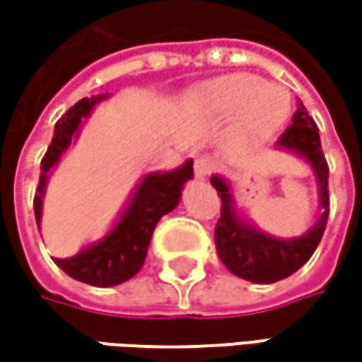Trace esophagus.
Segmentation results:
<instances>
[{"mask_svg":"<svg viewBox=\"0 0 362 362\" xmlns=\"http://www.w3.org/2000/svg\"><path fill=\"white\" fill-rule=\"evenodd\" d=\"M217 169V163L209 155H199L197 159H195V173L197 177H207V175H211Z\"/></svg>","mask_w":362,"mask_h":362,"instance_id":"obj_1","label":"esophagus"}]
</instances>
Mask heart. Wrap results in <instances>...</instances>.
<instances>
[{"label":"heart","instance_id":"1","mask_svg":"<svg viewBox=\"0 0 362 362\" xmlns=\"http://www.w3.org/2000/svg\"><path fill=\"white\" fill-rule=\"evenodd\" d=\"M209 98L219 112H243V129L252 134L276 131L288 117L290 100L284 88L266 86L250 74L221 78L209 86Z\"/></svg>","mask_w":362,"mask_h":362}]
</instances>
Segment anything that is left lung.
I'll return each mask as SVG.
<instances>
[{
	"mask_svg": "<svg viewBox=\"0 0 362 362\" xmlns=\"http://www.w3.org/2000/svg\"><path fill=\"white\" fill-rule=\"evenodd\" d=\"M278 145L306 157L318 177L320 202L325 211L313 230L304 233L302 238L276 240L240 221L231 211V195L228 185L223 183V179L211 177V185L217 189V195L221 197L219 219L216 223L217 256L231 274L259 284L284 280L310 259L327 230L328 207H330L328 163L322 153L318 127L302 103H298V108L292 117V124L280 134Z\"/></svg>",
	"mask_w": 362,
	"mask_h": 362,
	"instance_id": "left-lung-1",
	"label": "left lung"
}]
</instances>
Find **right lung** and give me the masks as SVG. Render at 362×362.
<instances>
[{
  "label": "right lung",
  "mask_w": 362,
  "mask_h": 362,
  "mask_svg": "<svg viewBox=\"0 0 362 362\" xmlns=\"http://www.w3.org/2000/svg\"><path fill=\"white\" fill-rule=\"evenodd\" d=\"M100 98H82L72 108H68L62 119L56 122L54 136L48 151L42 159V173L37 183V193L34 195L35 221H40L42 211V195L46 175L58 163L60 155L70 145L72 136L84 117H88L90 108ZM193 177V160H187L181 169L171 173H151L139 185L131 205L124 216L120 217L117 228L106 235L105 240L82 250L72 257H54V262L62 268L70 278L80 280L90 286H115L127 282L143 268L151 235L160 217L177 207L183 183Z\"/></svg>",
  "instance_id": "obj_1"
}]
</instances>
